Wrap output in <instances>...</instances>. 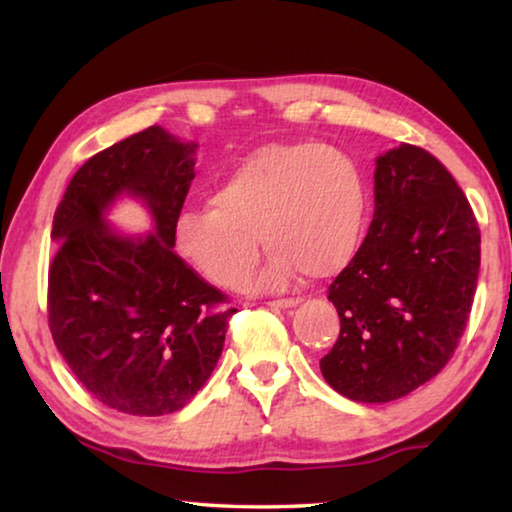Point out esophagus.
Listing matches in <instances>:
<instances>
[{
  "label": "esophagus",
  "instance_id": "34e87169",
  "mask_svg": "<svg viewBox=\"0 0 512 512\" xmlns=\"http://www.w3.org/2000/svg\"><path fill=\"white\" fill-rule=\"evenodd\" d=\"M298 302H300L298 298H280V300H268L266 305L273 309H291V307H296Z\"/></svg>",
  "mask_w": 512,
  "mask_h": 512
}]
</instances>
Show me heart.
Returning a JSON list of instances; mask_svg holds the SVG:
<instances>
[{"mask_svg": "<svg viewBox=\"0 0 512 512\" xmlns=\"http://www.w3.org/2000/svg\"><path fill=\"white\" fill-rule=\"evenodd\" d=\"M368 187L348 153L316 142H275L244 155L210 189V205L178 214L173 237L185 262L225 289L246 282L271 250L257 284L282 289L302 273L329 280L359 253Z\"/></svg>", "mask_w": 512, "mask_h": 512, "instance_id": "b5f03b06", "label": "heart"}]
</instances>
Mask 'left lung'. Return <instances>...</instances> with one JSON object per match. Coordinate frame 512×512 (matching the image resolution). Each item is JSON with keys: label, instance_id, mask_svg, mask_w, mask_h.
I'll list each match as a JSON object with an SVG mask.
<instances>
[{"label": "left lung", "instance_id": "left-lung-1", "mask_svg": "<svg viewBox=\"0 0 512 512\" xmlns=\"http://www.w3.org/2000/svg\"><path fill=\"white\" fill-rule=\"evenodd\" d=\"M479 264V225L452 173L413 144L379 155L370 230L329 284L341 334L320 359L327 384L384 404L436 377L467 327Z\"/></svg>", "mask_w": 512, "mask_h": 512}]
</instances>
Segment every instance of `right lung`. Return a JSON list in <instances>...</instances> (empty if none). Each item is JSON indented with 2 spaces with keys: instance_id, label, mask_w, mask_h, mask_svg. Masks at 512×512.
I'll return each mask as SVG.
<instances>
[{
  "instance_id": "add662e5",
  "label": "right lung",
  "mask_w": 512,
  "mask_h": 512,
  "mask_svg": "<svg viewBox=\"0 0 512 512\" xmlns=\"http://www.w3.org/2000/svg\"><path fill=\"white\" fill-rule=\"evenodd\" d=\"M194 153L196 144L146 128L92 155L54 214L51 336L85 391L128 415L183 409L212 375L237 311L173 253ZM121 193L152 210L146 238L117 236L102 219Z\"/></svg>"
}]
</instances>
